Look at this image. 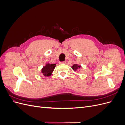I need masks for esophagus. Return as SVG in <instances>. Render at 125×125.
<instances>
[{
	"label": "esophagus",
	"instance_id": "34e87169",
	"mask_svg": "<svg viewBox=\"0 0 125 125\" xmlns=\"http://www.w3.org/2000/svg\"><path fill=\"white\" fill-rule=\"evenodd\" d=\"M66 61H63V62H60V63H61V64H65V63H66Z\"/></svg>",
	"mask_w": 125,
	"mask_h": 125
}]
</instances>
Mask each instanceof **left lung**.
Instances as JSON below:
<instances>
[{
	"instance_id": "1",
	"label": "left lung",
	"mask_w": 125,
	"mask_h": 125,
	"mask_svg": "<svg viewBox=\"0 0 125 125\" xmlns=\"http://www.w3.org/2000/svg\"><path fill=\"white\" fill-rule=\"evenodd\" d=\"M80 67H81L80 66H78L77 64H74V65H73V67H72V68H73V69L75 71V70H77L78 68H80Z\"/></svg>"
}]
</instances>
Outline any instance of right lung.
I'll use <instances>...</instances> for the list:
<instances>
[{"label":"right lung","instance_id":"1","mask_svg":"<svg viewBox=\"0 0 125 125\" xmlns=\"http://www.w3.org/2000/svg\"><path fill=\"white\" fill-rule=\"evenodd\" d=\"M56 67V64H47V65L44 67L42 69V73L44 76H50L51 75L52 71H54L55 67Z\"/></svg>","mask_w":125,"mask_h":125}]
</instances>
